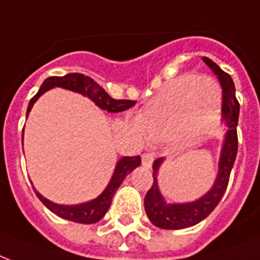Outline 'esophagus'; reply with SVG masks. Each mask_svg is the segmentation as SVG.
I'll return each instance as SVG.
<instances>
[{
  "label": "esophagus",
  "instance_id": "esophagus-1",
  "mask_svg": "<svg viewBox=\"0 0 260 260\" xmlns=\"http://www.w3.org/2000/svg\"><path fill=\"white\" fill-rule=\"evenodd\" d=\"M141 160H142V166H144L145 168H150V166H152L153 162V156L150 153H144V154L141 156Z\"/></svg>",
  "mask_w": 260,
  "mask_h": 260
}]
</instances>
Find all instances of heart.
<instances>
[{
  "label": "heart",
  "instance_id": "b5f03b06",
  "mask_svg": "<svg viewBox=\"0 0 260 260\" xmlns=\"http://www.w3.org/2000/svg\"><path fill=\"white\" fill-rule=\"evenodd\" d=\"M220 90L207 77L186 74L171 82L145 110L137 127L154 141L175 138L180 144L198 140L216 118Z\"/></svg>",
  "mask_w": 260,
  "mask_h": 260
}]
</instances>
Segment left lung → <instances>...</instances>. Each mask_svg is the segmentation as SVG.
I'll return each mask as SVG.
<instances>
[{
	"label": "left lung",
	"instance_id": "obj_1",
	"mask_svg": "<svg viewBox=\"0 0 260 260\" xmlns=\"http://www.w3.org/2000/svg\"><path fill=\"white\" fill-rule=\"evenodd\" d=\"M202 61L206 63L213 73L216 74L222 89V118L228 126L225 136L224 146L221 152L220 170L212 190L205 194L201 199L190 203H167L158 191L157 172L161 166L162 158H157L153 162V184L145 195V212L153 225L161 229H184L198 224L205 220L220 203L222 195L226 191L229 183L231 171L235 164L237 154V122L240 104L235 94V84L232 77L225 73L220 66L212 59L203 57Z\"/></svg>",
	"mask_w": 260,
	"mask_h": 260
}]
</instances>
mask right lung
<instances>
[{
  "mask_svg": "<svg viewBox=\"0 0 260 260\" xmlns=\"http://www.w3.org/2000/svg\"><path fill=\"white\" fill-rule=\"evenodd\" d=\"M54 86H61V88H65V89L74 90V92H78V93L84 94V96H88L92 102H94L96 106H99L102 110H107L108 112L126 111V110H128V108L136 104V100H124V99L116 100V99H112L89 76H85V74L81 73H69L66 74V76H62V77L53 76V77H48L44 80V82L40 86V89L38 90V93L29 100L27 116L29 111H31L34 103L38 100L40 94H43L46 90L51 89ZM140 164V156H132V157L126 156V157L120 158L118 164H116L115 172L112 175L111 182L108 183L107 188L103 191L102 195H99L98 198L90 201V202L74 205V206L57 205V203L51 202V201H48L44 197H42L35 190L36 197L42 201L44 206L50 209L54 214H57L61 218L74 221V222H80V224H94V222L102 220L104 214L107 213V210L111 206L112 198H114L116 190L119 188V186L122 184L124 178H126V175L130 174Z\"/></svg>",
  "mask_w": 260,
  "mask_h": 260,
  "instance_id": "add662e5",
  "label": "right lung"
}]
</instances>
